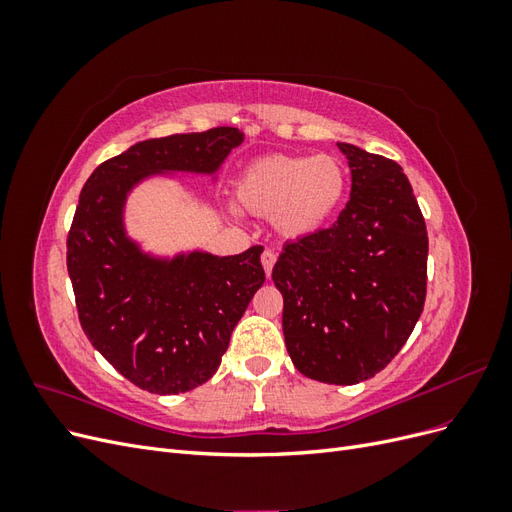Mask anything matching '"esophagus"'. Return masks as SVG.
<instances>
[{
    "instance_id": "34e87169",
    "label": "esophagus",
    "mask_w": 512,
    "mask_h": 512,
    "mask_svg": "<svg viewBox=\"0 0 512 512\" xmlns=\"http://www.w3.org/2000/svg\"><path fill=\"white\" fill-rule=\"evenodd\" d=\"M275 252H271V250H265L262 252V256H260V260H262V267H265V273H267V277H271V271H273V265H275Z\"/></svg>"
}]
</instances>
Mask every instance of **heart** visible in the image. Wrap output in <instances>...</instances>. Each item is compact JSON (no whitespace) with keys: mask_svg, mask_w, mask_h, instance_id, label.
I'll return each instance as SVG.
<instances>
[{"mask_svg":"<svg viewBox=\"0 0 512 512\" xmlns=\"http://www.w3.org/2000/svg\"><path fill=\"white\" fill-rule=\"evenodd\" d=\"M344 190L346 170L327 153L260 158L237 181L239 203L260 218H275L288 237H303L327 224Z\"/></svg>","mask_w":512,"mask_h":512,"instance_id":"heart-1","label":"heart"}]
</instances>
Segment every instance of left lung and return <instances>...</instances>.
<instances>
[{"label": "left lung", "instance_id": "1", "mask_svg": "<svg viewBox=\"0 0 512 512\" xmlns=\"http://www.w3.org/2000/svg\"><path fill=\"white\" fill-rule=\"evenodd\" d=\"M337 147L350 164V200L337 222L284 245L273 282L294 367L318 382L356 384L395 359L421 318L429 241L401 166Z\"/></svg>", "mask_w": 512, "mask_h": 512}]
</instances>
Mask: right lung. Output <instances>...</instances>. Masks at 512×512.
Masks as SVG:
<instances>
[{
	"label": "right lung",
	"instance_id": "right-lung-1",
	"mask_svg": "<svg viewBox=\"0 0 512 512\" xmlns=\"http://www.w3.org/2000/svg\"><path fill=\"white\" fill-rule=\"evenodd\" d=\"M241 141L226 126L149 138L102 162L83 185L66 241L76 312L89 342L138 389L177 395L207 382L265 269L260 245L224 258L151 260L123 237V198L149 173H211Z\"/></svg>",
	"mask_w": 512,
	"mask_h": 512
}]
</instances>
